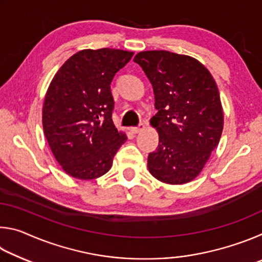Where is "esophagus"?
I'll return each instance as SVG.
<instances>
[{
  "label": "esophagus",
  "instance_id": "esophagus-1",
  "mask_svg": "<svg viewBox=\"0 0 262 262\" xmlns=\"http://www.w3.org/2000/svg\"><path fill=\"white\" fill-rule=\"evenodd\" d=\"M145 128V126L143 125V123H141V125H139L137 127H132L130 128V132L132 133H134V134H137V133H140V132H142Z\"/></svg>",
  "mask_w": 262,
  "mask_h": 262
}]
</instances>
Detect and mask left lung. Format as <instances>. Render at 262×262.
Listing matches in <instances>:
<instances>
[{
	"instance_id": "1",
	"label": "left lung",
	"mask_w": 262,
	"mask_h": 262,
	"mask_svg": "<svg viewBox=\"0 0 262 262\" xmlns=\"http://www.w3.org/2000/svg\"><path fill=\"white\" fill-rule=\"evenodd\" d=\"M151 82L158 112L150 123L159 135L148 156V168L170 185L189 183L200 174L223 130V107L209 70L192 56L168 51L137 53Z\"/></svg>"
}]
</instances>
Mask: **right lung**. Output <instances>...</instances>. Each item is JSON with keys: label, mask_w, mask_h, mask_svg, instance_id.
Returning a JSON list of instances; mask_svg holds the SVG:
<instances>
[{"label": "right lung", "mask_w": 262, "mask_h": 262, "mask_svg": "<svg viewBox=\"0 0 262 262\" xmlns=\"http://www.w3.org/2000/svg\"><path fill=\"white\" fill-rule=\"evenodd\" d=\"M134 52L83 50L61 66L47 89L42 127L62 170L81 180L99 178L127 141L112 120L110 84Z\"/></svg>", "instance_id": "1"}]
</instances>
